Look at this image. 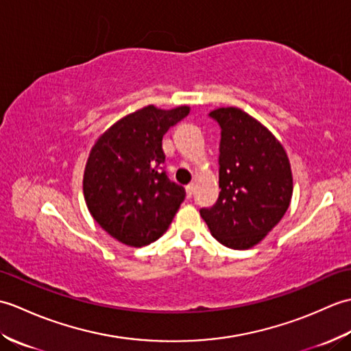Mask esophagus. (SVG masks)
Masks as SVG:
<instances>
[{
	"mask_svg": "<svg viewBox=\"0 0 351 351\" xmlns=\"http://www.w3.org/2000/svg\"><path fill=\"white\" fill-rule=\"evenodd\" d=\"M193 191H195V185L189 184L187 187H185V193H187V197H189V199L193 196Z\"/></svg>",
	"mask_w": 351,
	"mask_h": 351,
	"instance_id": "obj_1",
	"label": "esophagus"
}]
</instances>
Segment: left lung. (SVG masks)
<instances>
[{
    "label": "left lung",
    "mask_w": 351,
    "mask_h": 351,
    "mask_svg": "<svg viewBox=\"0 0 351 351\" xmlns=\"http://www.w3.org/2000/svg\"><path fill=\"white\" fill-rule=\"evenodd\" d=\"M220 125L217 202L200 217L213 237L229 249L258 244L278 225L293 196V173L285 149L263 123L245 111L217 108Z\"/></svg>",
    "instance_id": "8db88e82"
}]
</instances>
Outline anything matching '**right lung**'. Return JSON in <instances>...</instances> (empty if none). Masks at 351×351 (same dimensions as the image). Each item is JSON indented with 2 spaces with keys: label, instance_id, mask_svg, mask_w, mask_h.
I'll return each instance as SVG.
<instances>
[{
  "label": "right lung",
  "instance_id": "right-lung-1",
  "mask_svg": "<svg viewBox=\"0 0 351 351\" xmlns=\"http://www.w3.org/2000/svg\"><path fill=\"white\" fill-rule=\"evenodd\" d=\"M189 113L187 106H147L117 121L93 145L84 199L95 221L117 241L131 247L156 241L180 210L185 190L162 167V136Z\"/></svg>",
  "mask_w": 351,
  "mask_h": 351
}]
</instances>
